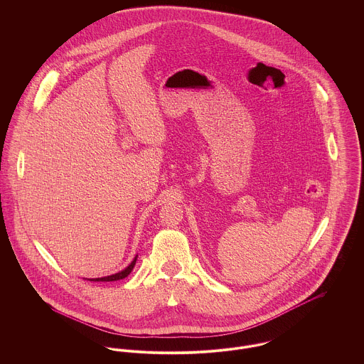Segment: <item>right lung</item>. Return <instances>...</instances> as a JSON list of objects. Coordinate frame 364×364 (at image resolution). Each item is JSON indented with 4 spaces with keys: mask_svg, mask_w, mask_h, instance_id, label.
Returning a JSON list of instances; mask_svg holds the SVG:
<instances>
[{
    "mask_svg": "<svg viewBox=\"0 0 364 364\" xmlns=\"http://www.w3.org/2000/svg\"><path fill=\"white\" fill-rule=\"evenodd\" d=\"M136 260H137V255H136V258L132 260V263L126 267V269H123L122 272H119V273H114V274H110V276H105V277H97V279H88V280H91V282H114V280H120V279H124V277H127L129 274H130V272L133 270V267H134V264H136Z\"/></svg>",
    "mask_w": 364,
    "mask_h": 364,
    "instance_id": "1",
    "label": "right lung"
}]
</instances>
